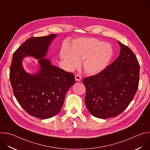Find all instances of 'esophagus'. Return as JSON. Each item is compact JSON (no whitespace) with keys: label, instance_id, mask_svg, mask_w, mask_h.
I'll return each instance as SVG.
<instances>
[{"label":"esophagus","instance_id":"esophagus-1","mask_svg":"<svg viewBox=\"0 0 150 150\" xmlns=\"http://www.w3.org/2000/svg\"><path fill=\"white\" fill-rule=\"evenodd\" d=\"M75 78L76 81H80L81 80V79H82V77L80 75H75Z\"/></svg>","mask_w":150,"mask_h":150}]
</instances>
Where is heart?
<instances>
[{
  "instance_id": "b5f03b06",
  "label": "heart",
  "mask_w": 150,
  "mask_h": 150,
  "mask_svg": "<svg viewBox=\"0 0 150 150\" xmlns=\"http://www.w3.org/2000/svg\"><path fill=\"white\" fill-rule=\"evenodd\" d=\"M111 45L95 38H81L75 40L71 50L61 49L60 58L69 69L78 67L83 61L84 71L88 74L96 75L103 71L113 57Z\"/></svg>"
}]
</instances>
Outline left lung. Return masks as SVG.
Returning <instances> with one entry per match:
<instances>
[{"label": "left lung", "mask_w": 150, "mask_h": 150, "mask_svg": "<svg viewBox=\"0 0 150 150\" xmlns=\"http://www.w3.org/2000/svg\"><path fill=\"white\" fill-rule=\"evenodd\" d=\"M118 57L103 71L83 79L85 103L95 117L107 119L122 112L138 88L139 65L131 50L118 41Z\"/></svg>", "instance_id": "left-lung-1"}]
</instances>
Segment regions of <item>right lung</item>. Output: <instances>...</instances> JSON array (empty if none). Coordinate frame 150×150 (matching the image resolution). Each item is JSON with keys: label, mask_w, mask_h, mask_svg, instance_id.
Masks as SVG:
<instances>
[{"label": "right lung", "mask_w": 150, "mask_h": 150, "mask_svg": "<svg viewBox=\"0 0 150 150\" xmlns=\"http://www.w3.org/2000/svg\"><path fill=\"white\" fill-rule=\"evenodd\" d=\"M57 36L27 39L14 52L10 68V81L18 102L29 115L40 119L50 118L59 112L66 93L75 83L72 73L43 58ZM28 56L39 59L40 68L36 74L28 73L23 67L22 59Z\"/></svg>", "instance_id": "1"}]
</instances>
